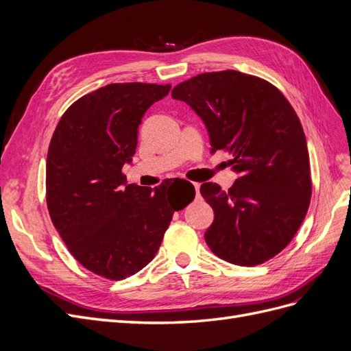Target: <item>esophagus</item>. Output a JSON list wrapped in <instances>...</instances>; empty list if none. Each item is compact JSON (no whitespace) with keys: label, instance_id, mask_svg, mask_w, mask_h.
Returning a JSON list of instances; mask_svg holds the SVG:
<instances>
[{"label":"esophagus","instance_id":"1","mask_svg":"<svg viewBox=\"0 0 351 351\" xmlns=\"http://www.w3.org/2000/svg\"><path fill=\"white\" fill-rule=\"evenodd\" d=\"M193 186H195V190H196V196L199 197V187H200V184L199 183H193Z\"/></svg>","mask_w":351,"mask_h":351}]
</instances>
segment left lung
<instances>
[{
	"instance_id": "obj_1",
	"label": "left lung",
	"mask_w": 351,
	"mask_h": 351,
	"mask_svg": "<svg viewBox=\"0 0 351 351\" xmlns=\"http://www.w3.org/2000/svg\"><path fill=\"white\" fill-rule=\"evenodd\" d=\"M171 97L200 117L210 152H230L239 174L228 192L217 183L200 186L215 215L205 232L209 249L240 267L269 261L291 241L311 204L299 117L274 84L236 70L199 74L177 84Z\"/></svg>"
}]
</instances>
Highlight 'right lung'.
<instances>
[{
	"instance_id": "right-lung-1",
	"label": "right lung",
	"mask_w": 351,
	"mask_h": 351,
	"mask_svg": "<svg viewBox=\"0 0 351 351\" xmlns=\"http://www.w3.org/2000/svg\"><path fill=\"white\" fill-rule=\"evenodd\" d=\"M171 84L111 83L74 102L61 117L47 156L52 224L79 263L99 277L124 280L149 263L174 210L195 199L187 180L155 189L127 184L121 173L136 152L147 108ZM189 192L184 204L178 192Z\"/></svg>"
}]
</instances>
